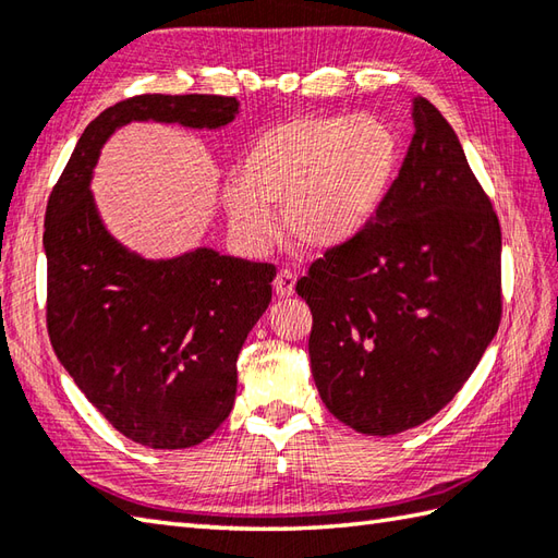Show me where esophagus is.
<instances>
[{
	"mask_svg": "<svg viewBox=\"0 0 558 558\" xmlns=\"http://www.w3.org/2000/svg\"><path fill=\"white\" fill-rule=\"evenodd\" d=\"M294 282H298V276L290 268H280L276 280H272V290H276L278 298H290V294H294Z\"/></svg>",
	"mask_w": 558,
	"mask_h": 558,
	"instance_id": "esophagus-1",
	"label": "esophagus"
}]
</instances>
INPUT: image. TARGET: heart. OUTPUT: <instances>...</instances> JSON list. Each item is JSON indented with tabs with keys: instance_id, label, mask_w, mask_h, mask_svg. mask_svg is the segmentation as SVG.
Here are the masks:
<instances>
[{
	"instance_id": "obj_1",
	"label": "heart",
	"mask_w": 558,
	"mask_h": 558,
	"mask_svg": "<svg viewBox=\"0 0 558 558\" xmlns=\"http://www.w3.org/2000/svg\"><path fill=\"white\" fill-rule=\"evenodd\" d=\"M400 138L374 114L294 117L260 132L222 192L232 234L260 252L276 234L270 206L294 242L328 252L366 230L396 182Z\"/></svg>"
}]
</instances>
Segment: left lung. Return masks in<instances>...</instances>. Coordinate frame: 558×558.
Masks as SVG:
<instances>
[{
	"mask_svg": "<svg viewBox=\"0 0 558 558\" xmlns=\"http://www.w3.org/2000/svg\"><path fill=\"white\" fill-rule=\"evenodd\" d=\"M414 136L366 230L298 280L314 316L324 405L369 436L446 408L501 324V225L434 105L412 98Z\"/></svg>",
	"mask_w": 558,
	"mask_h": 558,
	"instance_id": "left-lung-1",
	"label": "left lung"
}]
</instances>
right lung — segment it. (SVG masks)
<instances>
[{
  "mask_svg": "<svg viewBox=\"0 0 558 558\" xmlns=\"http://www.w3.org/2000/svg\"><path fill=\"white\" fill-rule=\"evenodd\" d=\"M225 96H136L78 138L45 210L47 333L59 362L117 432L148 448H189L228 417L236 357L270 304L272 264L198 246L174 258L129 252L105 228L90 180L129 122L230 124Z\"/></svg>",
  "mask_w": 558,
  "mask_h": 558,
  "instance_id": "right-lung-1",
  "label": "right lung"
}]
</instances>
